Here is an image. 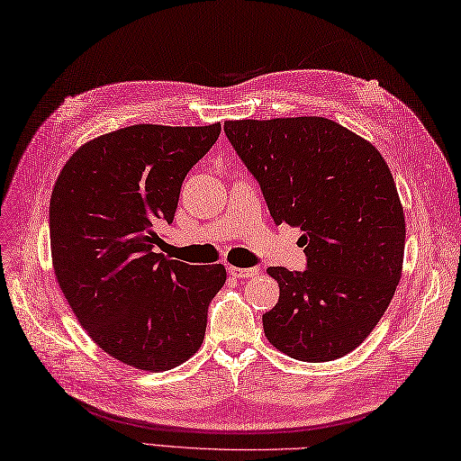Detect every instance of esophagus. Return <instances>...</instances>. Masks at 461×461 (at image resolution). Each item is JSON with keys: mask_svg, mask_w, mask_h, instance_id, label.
<instances>
[{"mask_svg": "<svg viewBox=\"0 0 461 461\" xmlns=\"http://www.w3.org/2000/svg\"><path fill=\"white\" fill-rule=\"evenodd\" d=\"M229 274L234 277H254L260 274V267H237V266H229Z\"/></svg>", "mask_w": 461, "mask_h": 461, "instance_id": "esophagus-1", "label": "esophagus"}]
</instances>
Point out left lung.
Here are the masks:
<instances>
[{"label":"left lung","instance_id":"8db88e82","mask_svg":"<svg viewBox=\"0 0 461 461\" xmlns=\"http://www.w3.org/2000/svg\"><path fill=\"white\" fill-rule=\"evenodd\" d=\"M276 224L301 227L307 269L267 267L279 299L262 317L272 346L330 362L360 346L395 295L405 215L384 156L324 117L227 121Z\"/></svg>","mask_w":461,"mask_h":461}]
</instances>
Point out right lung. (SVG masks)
Listing matches in <instances>:
<instances>
[{
  "label": "right lung",
  "mask_w": 461,
  "mask_h": 461,
  "mask_svg": "<svg viewBox=\"0 0 461 461\" xmlns=\"http://www.w3.org/2000/svg\"><path fill=\"white\" fill-rule=\"evenodd\" d=\"M221 134L207 127L132 125L80 146L50 195V252L62 294L101 350L166 372L205 339L222 264L189 266L154 246L174 221L187 172Z\"/></svg>",
  "instance_id": "right-lung-1"
}]
</instances>
